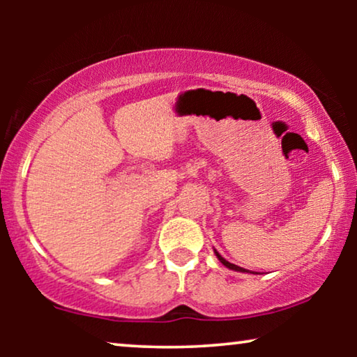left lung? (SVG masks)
<instances>
[{"mask_svg":"<svg viewBox=\"0 0 357 357\" xmlns=\"http://www.w3.org/2000/svg\"><path fill=\"white\" fill-rule=\"evenodd\" d=\"M214 253H216V257H218V260L222 263L224 266L226 268H229V270H232V271H238V273H250L248 270H245V268H241V266H237V265H234V263H229L226 258H222L221 255H219V252L216 250V248H214Z\"/></svg>","mask_w":357,"mask_h":357,"instance_id":"obj_1","label":"left lung"}]
</instances>
